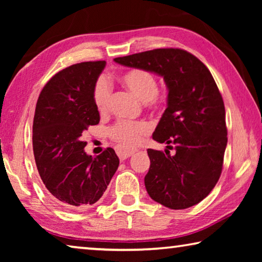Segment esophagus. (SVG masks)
<instances>
[{
    "mask_svg": "<svg viewBox=\"0 0 262 262\" xmlns=\"http://www.w3.org/2000/svg\"><path fill=\"white\" fill-rule=\"evenodd\" d=\"M137 151L136 148H126V147H119L117 149V154L118 156L120 157V159H126L128 157H130Z\"/></svg>",
    "mask_w": 262,
    "mask_h": 262,
    "instance_id": "34e87169",
    "label": "esophagus"
}]
</instances>
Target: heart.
I'll return each instance as SVG.
<instances>
[{"label": "heart", "instance_id": "1", "mask_svg": "<svg viewBox=\"0 0 262 262\" xmlns=\"http://www.w3.org/2000/svg\"><path fill=\"white\" fill-rule=\"evenodd\" d=\"M119 81L137 99L144 101L147 107L157 108L162 105V99L157 95L158 81L152 73L144 69H132L123 73L119 77ZM110 98L111 92L107 82L105 79H99L92 91V100L99 114H105L108 111ZM149 132L150 125L143 120H121L110 128L108 134L117 143L129 147L139 143L142 137Z\"/></svg>", "mask_w": 262, "mask_h": 262}]
</instances>
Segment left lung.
<instances>
[{
  "mask_svg": "<svg viewBox=\"0 0 262 262\" xmlns=\"http://www.w3.org/2000/svg\"><path fill=\"white\" fill-rule=\"evenodd\" d=\"M114 61L158 74L168 89L167 107L152 139L165 142L175 154L148 149L144 185L150 198L170 209L196 205L219 181L228 143L223 98L209 69L180 48H157Z\"/></svg>",
  "mask_w": 262,
  "mask_h": 262,
  "instance_id": "8db88e82",
  "label": "left lung"
}]
</instances>
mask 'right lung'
Segmentation results:
<instances>
[{"label": "right lung", "instance_id": "obj_1", "mask_svg": "<svg viewBox=\"0 0 262 262\" xmlns=\"http://www.w3.org/2000/svg\"><path fill=\"white\" fill-rule=\"evenodd\" d=\"M105 61L81 62L56 73L39 95L33 119V154L43 185L64 209L81 210L103 196L119 166L112 148L95 158L82 134L98 125L92 91Z\"/></svg>", "mask_w": 262, "mask_h": 262}]
</instances>
